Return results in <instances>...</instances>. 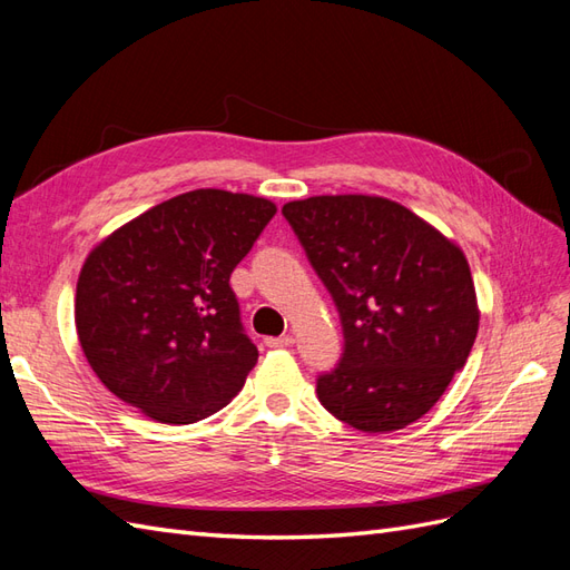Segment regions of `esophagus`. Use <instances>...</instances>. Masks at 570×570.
Returning <instances> with one entry per match:
<instances>
[{
	"label": "esophagus",
	"mask_w": 570,
	"mask_h": 570,
	"mask_svg": "<svg viewBox=\"0 0 570 570\" xmlns=\"http://www.w3.org/2000/svg\"><path fill=\"white\" fill-rule=\"evenodd\" d=\"M265 344L269 348H284L294 344V337H291V334H282V337H265Z\"/></svg>",
	"instance_id": "obj_1"
}]
</instances>
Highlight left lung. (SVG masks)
<instances>
[{
    "label": "left lung",
    "mask_w": 570,
    "mask_h": 570,
    "mask_svg": "<svg viewBox=\"0 0 570 570\" xmlns=\"http://www.w3.org/2000/svg\"><path fill=\"white\" fill-rule=\"evenodd\" d=\"M282 214L340 311L344 354L317 377L325 410L363 433L414 424L466 363L479 305L462 247L375 195H317Z\"/></svg>",
    "instance_id": "8db88e82"
}]
</instances>
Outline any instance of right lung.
<instances>
[{
	"instance_id": "add662e5",
	"label": "right lung",
	"mask_w": 570,
	"mask_h": 570,
	"mask_svg": "<svg viewBox=\"0 0 570 570\" xmlns=\"http://www.w3.org/2000/svg\"><path fill=\"white\" fill-rule=\"evenodd\" d=\"M276 204L202 187L156 204L86 255L75 323L89 366L115 397L160 424L226 406L257 363L230 272Z\"/></svg>"
}]
</instances>
